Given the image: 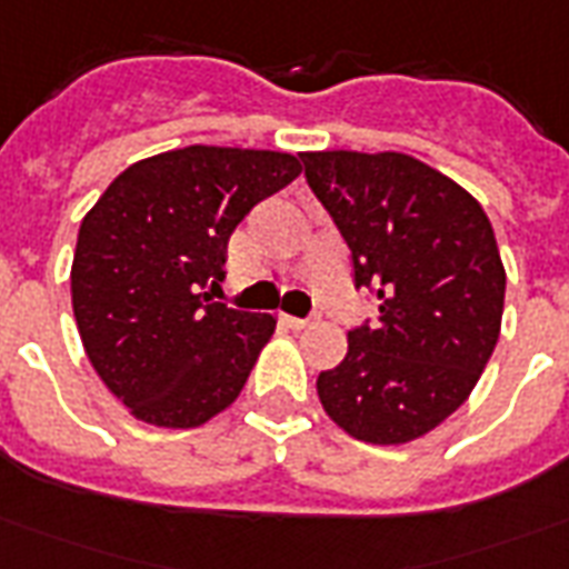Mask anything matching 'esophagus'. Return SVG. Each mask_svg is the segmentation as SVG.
Wrapping results in <instances>:
<instances>
[{
	"instance_id": "34e87169",
	"label": "esophagus",
	"mask_w": 569,
	"mask_h": 569,
	"mask_svg": "<svg viewBox=\"0 0 569 569\" xmlns=\"http://www.w3.org/2000/svg\"><path fill=\"white\" fill-rule=\"evenodd\" d=\"M281 321H284L290 330H306V327H312V318H297V315H281Z\"/></svg>"
}]
</instances>
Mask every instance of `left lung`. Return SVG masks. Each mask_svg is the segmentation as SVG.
<instances>
[{"instance_id":"obj_1","label":"left lung","mask_w":569,"mask_h":569,"mask_svg":"<svg viewBox=\"0 0 569 569\" xmlns=\"http://www.w3.org/2000/svg\"><path fill=\"white\" fill-rule=\"evenodd\" d=\"M306 181L379 318L318 376L330 421L370 446L425 437L463 406L503 321L506 269L479 199L400 151H306Z\"/></svg>"}]
</instances>
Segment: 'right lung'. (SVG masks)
<instances>
[{
  "label": "right lung",
  "mask_w": 569,
  "mask_h": 569,
  "mask_svg": "<svg viewBox=\"0 0 569 569\" xmlns=\"http://www.w3.org/2000/svg\"><path fill=\"white\" fill-rule=\"evenodd\" d=\"M288 151L190 144L127 166L87 211L72 312L87 360L144 425L188 430L242 393L272 315L211 302L227 239L300 176Z\"/></svg>",
  "instance_id": "obj_1"
}]
</instances>
